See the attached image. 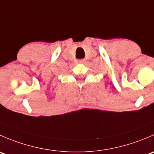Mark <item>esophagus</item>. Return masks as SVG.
<instances>
[{
  "mask_svg": "<svg viewBox=\"0 0 154 154\" xmlns=\"http://www.w3.org/2000/svg\"><path fill=\"white\" fill-rule=\"evenodd\" d=\"M85 61H86V60H79L78 61H77V63H78V64H83V63H85Z\"/></svg>",
  "mask_w": 154,
  "mask_h": 154,
  "instance_id": "esophagus-1",
  "label": "esophagus"
}]
</instances>
